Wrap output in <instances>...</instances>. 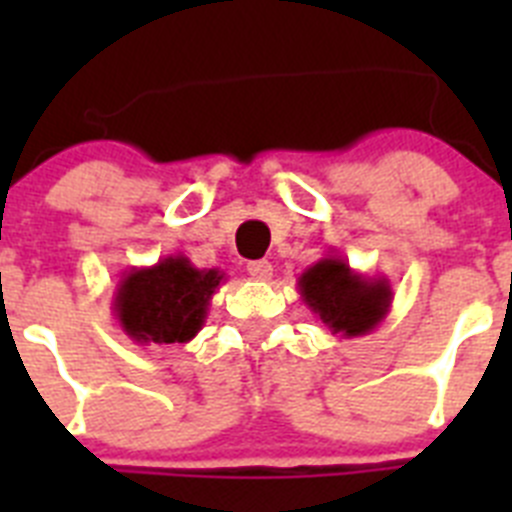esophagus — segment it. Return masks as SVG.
Masks as SVG:
<instances>
[{
  "mask_svg": "<svg viewBox=\"0 0 512 512\" xmlns=\"http://www.w3.org/2000/svg\"><path fill=\"white\" fill-rule=\"evenodd\" d=\"M248 274H251L253 279H271L274 269H271L269 261L259 259V261H251V264H248Z\"/></svg>",
  "mask_w": 512,
  "mask_h": 512,
  "instance_id": "obj_1",
  "label": "esophagus"
}]
</instances>
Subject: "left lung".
I'll use <instances>...</instances> for the list:
<instances>
[{"instance_id":"8db88e82","label":"left lung","mask_w":512,"mask_h":512,"mask_svg":"<svg viewBox=\"0 0 512 512\" xmlns=\"http://www.w3.org/2000/svg\"><path fill=\"white\" fill-rule=\"evenodd\" d=\"M300 297L330 333L359 338L372 333L392 307V284L387 277H366L354 271L338 253H328L307 266L297 279Z\"/></svg>"}]
</instances>
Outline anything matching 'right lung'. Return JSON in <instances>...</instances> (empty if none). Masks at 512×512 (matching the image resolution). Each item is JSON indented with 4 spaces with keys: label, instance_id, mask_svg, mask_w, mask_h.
Returning <instances> with one entry per match:
<instances>
[{
    "label": "right lung",
    "instance_id": "right-lung-1",
    "mask_svg": "<svg viewBox=\"0 0 512 512\" xmlns=\"http://www.w3.org/2000/svg\"><path fill=\"white\" fill-rule=\"evenodd\" d=\"M220 269H197L176 253L153 266H133L112 295V312L122 333L138 346L187 343L202 330Z\"/></svg>",
    "mask_w": 512,
    "mask_h": 512
}]
</instances>
